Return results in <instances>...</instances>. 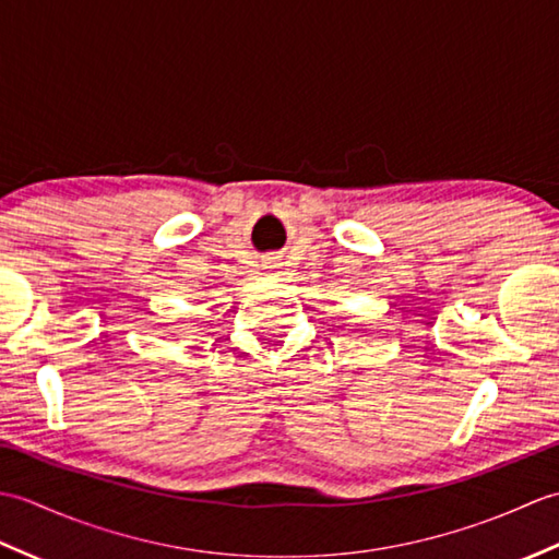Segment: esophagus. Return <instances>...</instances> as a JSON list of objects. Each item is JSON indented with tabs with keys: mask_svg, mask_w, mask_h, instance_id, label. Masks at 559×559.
<instances>
[{
	"mask_svg": "<svg viewBox=\"0 0 559 559\" xmlns=\"http://www.w3.org/2000/svg\"><path fill=\"white\" fill-rule=\"evenodd\" d=\"M278 264H281V261H278L276 257H269V259H264V269H266V271H276V269H278Z\"/></svg>",
	"mask_w": 559,
	"mask_h": 559,
	"instance_id": "esophagus-1",
	"label": "esophagus"
}]
</instances>
